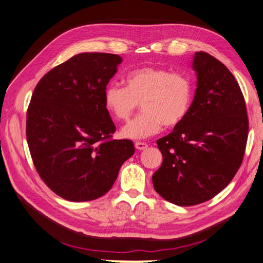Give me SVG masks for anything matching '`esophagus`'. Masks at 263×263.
I'll return each instance as SVG.
<instances>
[{
	"label": "esophagus",
	"mask_w": 263,
	"mask_h": 263,
	"mask_svg": "<svg viewBox=\"0 0 263 263\" xmlns=\"http://www.w3.org/2000/svg\"><path fill=\"white\" fill-rule=\"evenodd\" d=\"M134 145H136V148L138 150H144V149L148 148V144H146L145 142H141V141L136 142V143H134Z\"/></svg>",
	"instance_id": "obj_1"
}]
</instances>
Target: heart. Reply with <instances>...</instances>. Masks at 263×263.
I'll return each instance as SVG.
<instances>
[{"mask_svg": "<svg viewBox=\"0 0 263 263\" xmlns=\"http://www.w3.org/2000/svg\"><path fill=\"white\" fill-rule=\"evenodd\" d=\"M124 81L125 87L111 84L104 89V104L118 120L126 121L141 103L143 112L121 131L124 138L141 140L162 125L178 126L191 111L195 86L188 75L146 66L130 70Z\"/></svg>", "mask_w": 263, "mask_h": 263, "instance_id": "b5f03b06", "label": "heart"}]
</instances>
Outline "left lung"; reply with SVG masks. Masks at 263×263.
Wrapping results in <instances>:
<instances>
[{
	"label": "left lung",
	"mask_w": 263,
	"mask_h": 263,
	"mask_svg": "<svg viewBox=\"0 0 263 263\" xmlns=\"http://www.w3.org/2000/svg\"><path fill=\"white\" fill-rule=\"evenodd\" d=\"M197 88L187 118L157 141L161 167L152 176L156 192L170 203L193 206L227 187L246 151L249 120L232 72L210 53L196 52Z\"/></svg>",
	"instance_id": "1"
}]
</instances>
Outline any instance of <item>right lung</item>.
<instances>
[{"instance_id": "1", "label": "right lung", "mask_w": 263, "mask_h": 263, "mask_svg": "<svg viewBox=\"0 0 263 263\" xmlns=\"http://www.w3.org/2000/svg\"><path fill=\"white\" fill-rule=\"evenodd\" d=\"M122 63L119 54L84 52L54 67L36 85L27 112V141L45 184L70 201L105 195L134 154L104 104V89Z\"/></svg>"}]
</instances>
